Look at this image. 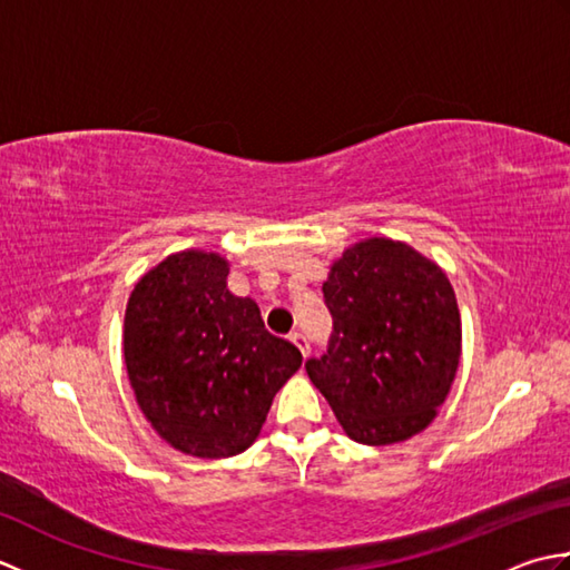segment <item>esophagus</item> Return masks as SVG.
I'll use <instances>...</instances> for the list:
<instances>
[{
	"label": "esophagus",
	"instance_id": "esophagus-1",
	"mask_svg": "<svg viewBox=\"0 0 570 570\" xmlns=\"http://www.w3.org/2000/svg\"><path fill=\"white\" fill-rule=\"evenodd\" d=\"M288 341H292L298 350H301V355H304V357H308V341H306V335H301V333H292V335H288Z\"/></svg>",
	"mask_w": 570,
	"mask_h": 570
}]
</instances>
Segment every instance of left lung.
Instances as JSON below:
<instances>
[{
	"label": "left lung",
	"mask_w": 570,
	"mask_h": 570,
	"mask_svg": "<svg viewBox=\"0 0 570 570\" xmlns=\"http://www.w3.org/2000/svg\"><path fill=\"white\" fill-rule=\"evenodd\" d=\"M323 296L333 337L306 372L343 431L357 443L392 445L429 429L463 347L445 272L406 242L367 237L331 264Z\"/></svg>",
	"instance_id": "left-lung-1"
}]
</instances>
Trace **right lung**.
I'll list each match as a JSON object with an SVG mask.
<instances>
[{
    "label": "right lung",
    "mask_w": 570,
    "mask_h": 570,
    "mask_svg": "<svg viewBox=\"0 0 570 570\" xmlns=\"http://www.w3.org/2000/svg\"><path fill=\"white\" fill-rule=\"evenodd\" d=\"M227 274L217 252L168 254L125 311V365L144 419L176 451L208 460L247 451L301 367L298 347L264 328Z\"/></svg>",
    "instance_id": "right-lung-1"
}]
</instances>
